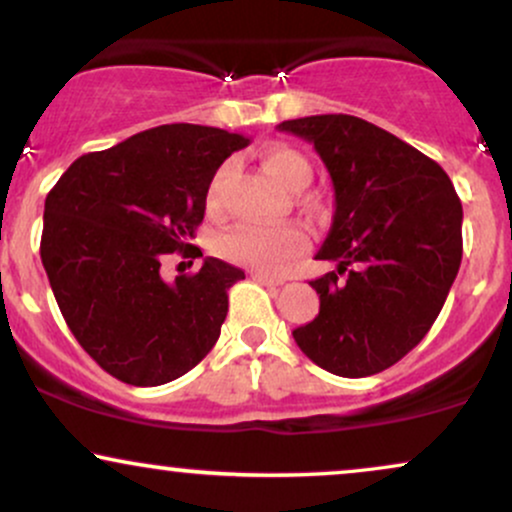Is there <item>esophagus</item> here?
<instances>
[{
  "label": "esophagus",
  "instance_id": "1",
  "mask_svg": "<svg viewBox=\"0 0 512 512\" xmlns=\"http://www.w3.org/2000/svg\"><path fill=\"white\" fill-rule=\"evenodd\" d=\"M252 279L264 283V286H283L286 279H281V276H272V274H262V272H255L252 274Z\"/></svg>",
  "mask_w": 512,
  "mask_h": 512
}]
</instances>
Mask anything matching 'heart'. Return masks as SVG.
<instances>
[{
    "instance_id": "heart-1",
    "label": "heart",
    "mask_w": 512,
    "mask_h": 512,
    "mask_svg": "<svg viewBox=\"0 0 512 512\" xmlns=\"http://www.w3.org/2000/svg\"><path fill=\"white\" fill-rule=\"evenodd\" d=\"M262 164L276 183L286 190H300L310 183L312 169L307 159L293 147L274 145L262 152ZM229 176V164H221L214 171L207 186L209 212H219V193ZM307 248V236L298 224H238L226 231L219 240V250L226 260L245 264L264 274H279L300 257Z\"/></svg>"
}]
</instances>
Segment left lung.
I'll return each mask as SVG.
<instances>
[{"label": "left lung", "mask_w": 512, "mask_h": 512, "mask_svg": "<svg viewBox=\"0 0 512 512\" xmlns=\"http://www.w3.org/2000/svg\"><path fill=\"white\" fill-rule=\"evenodd\" d=\"M315 145L336 212L310 281L319 315L293 331L315 365L338 377L379 374L410 353L439 317L463 260V205L434 159L350 114L279 123Z\"/></svg>", "instance_id": "obj_1"}]
</instances>
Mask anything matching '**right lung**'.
<instances>
[{
    "mask_svg": "<svg viewBox=\"0 0 512 512\" xmlns=\"http://www.w3.org/2000/svg\"><path fill=\"white\" fill-rule=\"evenodd\" d=\"M250 140L166 123L78 157L45 200L40 257L71 334L123 384L159 386L212 350L238 267L207 257L166 283L164 255L190 245L214 171Z\"/></svg>",
    "mask_w": 512,
    "mask_h": 512,
    "instance_id": "right-lung-1",
    "label": "right lung"
}]
</instances>
